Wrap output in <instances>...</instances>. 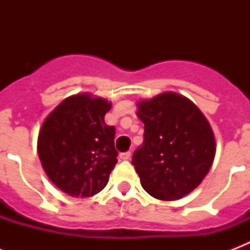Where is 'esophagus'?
I'll return each instance as SVG.
<instances>
[{
  "mask_svg": "<svg viewBox=\"0 0 250 250\" xmlns=\"http://www.w3.org/2000/svg\"><path fill=\"white\" fill-rule=\"evenodd\" d=\"M119 157H121V160H123V161H128L129 158H131V153H129V152L121 153V154H119Z\"/></svg>",
  "mask_w": 250,
  "mask_h": 250,
  "instance_id": "34e87169",
  "label": "esophagus"
}]
</instances>
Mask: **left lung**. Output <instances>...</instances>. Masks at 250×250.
I'll list each match as a JSON object with an SVG mask.
<instances>
[{"mask_svg": "<svg viewBox=\"0 0 250 250\" xmlns=\"http://www.w3.org/2000/svg\"><path fill=\"white\" fill-rule=\"evenodd\" d=\"M137 106L144 143L133 153L132 165L141 186L158 200L184 197L213 164L215 141L209 122L193 102L172 92Z\"/></svg>", "mask_w": 250, "mask_h": 250, "instance_id": "8db88e82", "label": "left lung"}]
</instances>
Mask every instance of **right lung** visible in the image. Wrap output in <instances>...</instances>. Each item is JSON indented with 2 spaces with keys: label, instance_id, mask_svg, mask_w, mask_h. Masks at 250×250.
Wrapping results in <instances>:
<instances>
[{
  "label": "right lung",
  "instance_id": "1",
  "mask_svg": "<svg viewBox=\"0 0 250 250\" xmlns=\"http://www.w3.org/2000/svg\"><path fill=\"white\" fill-rule=\"evenodd\" d=\"M111 105L76 94L62 101L42 123L39 157L49 179L64 193L90 197L101 192L118 162L115 127L105 123Z\"/></svg>",
  "mask_w": 250,
  "mask_h": 250
}]
</instances>
